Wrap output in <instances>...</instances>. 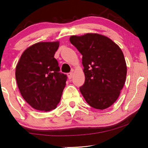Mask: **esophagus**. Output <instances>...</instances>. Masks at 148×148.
<instances>
[{"instance_id":"34e87169","label":"esophagus","mask_w":148,"mask_h":148,"mask_svg":"<svg viewBox=\"0 0 148 148\" xmlns=\"http://www.w3.org/2000/svg\"><path fill=\"white\" fill-rule=\"evenodd\" d=\"M67 76H68L69 79H72L73 76V72L69 73H67Z\"/></svg>"}]
</instances>
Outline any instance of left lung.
<instances>
[{"label":"left lung","instance_id":"8db88e82","mask_svg":"<svg viewBox=\"0 0 148 148\" xmlns=\"http://www.w3.org/2000/svg\"><path fill=\"white\" fill-rule=\"evenodd\" d=\"M71 43L82 54L85 83L79 90L87 103L104 110L116 102L124 86L127 64L120 47L104 35L71 36Z\"/></svg>","mask_w":148,"mask_h":148}]
</instances>
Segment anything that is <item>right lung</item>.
I'll list each match as a JSON object with an SVG mask.
<instances>
[{
    "label": "right lung",
    "mask_w": 148,
    "mask_h": 148,
    "mask_svg": "<svg viewBox=\"0 0 148 148\" xmlns=\"http://www.w3.org/2000/svg\"><path fill=\"white\" fill-rule=\"evenodd\" d=\"M59 42H41L22 53L15 69L19 92L36 110L48 112L57 107L66 86V75L59 72L54 54Z\"/></svg>",
    "instance_id": "1"
}]
</instances>
